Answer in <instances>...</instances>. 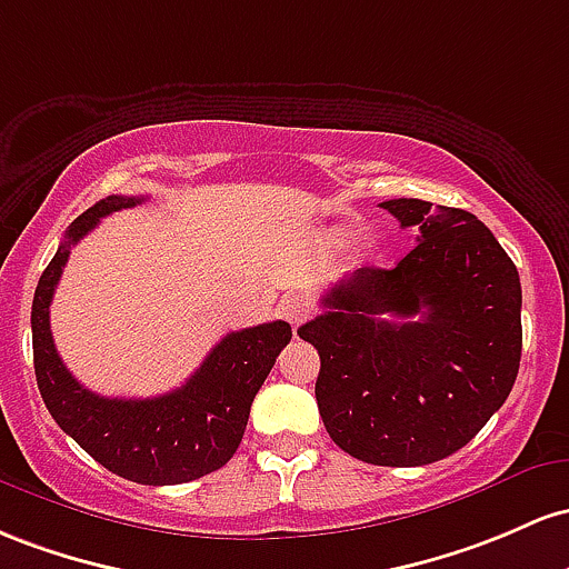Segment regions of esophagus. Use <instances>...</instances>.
Returning <instances> with one entry per match:
<instances>
[{
  "mask_svg": "<svg viewBox=\"0 0 569 569\" xmlns=\"http://www.w3.org/2000/svg\"><path fill=\"white\" fill-rule=\"evenodd\" d=\"M279 311H282V317L292 325V328H298V325H303L306 319L311 317V306L296 296H284L282 301H279Z\"/></svg>",
  "mask_w": 569,
  "mask_h": 569,
  "instance_id": "esophagus-1",
  "label": "esophagus"
}]
</instances>
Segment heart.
<instances>
[{
	"label": "heart",
	"instance_id": "heart-1",
	"mask_svg": "<svg viewBox=\"0 0 569 569\" xmlns=\"http://www.w3.org/2000/svg\"><path fill=\"white\" fill-rule=\"evenodd\" d=\"M349 239H352V231H349V228H336L333 231V244H347Z\"/></svg>",
	"mask_w": 569,
	"mask_h": 569
}]
</instances>
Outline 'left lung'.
I'll return each mask as SVG.
<instances>
[{
    "mask_svg": "<svg viewBox=\"0 0 569 569\" xmlns=\"http://www.w3.org/2000/svg\"><path fill=\"white\" fill-rule=\"evenodd\" d=\"M381 207L417 247L395 268H357L298 336L319 352L317 406L338 449L385 468L455 455L513 389L521 282L495 233L465 209Z\"/></svg>",
    "mask_w": 569,
    "mask_h": 569,
    "instance_id": "8db88e82",
    "label": "left lung"
}]
</instances>
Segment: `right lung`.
I'll return each instance as SVG.
<instances>
[{
	"label": "right lung",
	"instance_id": "obj_1",
	"mask_svg": "<svg viewBox=\"0 0 569 569\" xmlns=\"http://www.w3.org/2000/svg\"><path fill=\"white\" fill-rule=\"evenodd\" d=\"M142 201L139 196H107L69 226L34 290L31 343L37 387L56 425L120 478L147 487H169L214 473L236 455L254 395L279 352L290 343L292 328L277 319L233 330L180 389L158 398H104L82 387L56 352L50 301L69 250L101 217Z\"/></svg>",
	"mask_w": 569,
	"mask_h": 569
}]
</instances>
